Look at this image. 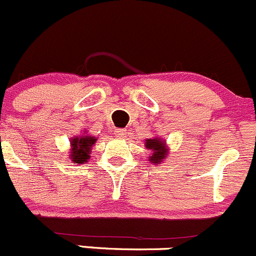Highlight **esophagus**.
Returning a JSON list of instances; mask_svg holds the SVG:
<instances>
[{"instance_id": "34e87169", "label": "esophagus", "mask_w": 256, "mask_h": 256, "mask_svg": "<svg viewBox=\"0 0 256 256\" xmlns=\"http://www.w3.org/2000/svg\"><path fill=\"white\" fill-rule=\"evenodd\" d=\"M125 132H126V130H124V128H116L115 130V135L118 136V138L125 135Z\"/></svg>"}]
</instances>
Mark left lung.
Returning <instances> with one entry per match:
<instances>
[{
    "label": "left lung",
    "mask_w": 256,
    "mask_h": 256,
    "mask_svg": "<svg viewBox=\"0 0 256 256\" xmlns=\"http://www.w3.org/2000/svg\"><path fill=\"white\" fill-rule=\"evenodd\" d=\"M145 146L146 148L151 151L150 156H148V161L155 164V165L164 162V160L168 158V151H170L166 141L161 138H146Z\"/></svg>",
    "instance_id": "8db88e82"
}]
</instances>
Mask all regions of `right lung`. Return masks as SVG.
Wrapping results in <instances>:
<instances>
[{"mask_svg":"<svg viewBox=\"0 0 256 256\" xmlns=\"http://www.w3.org/2000/svg\"><path fill=\"white\" fill-rule=\"evenodd\" d=\"M96 141H98V138L90 135L88 131H84V132H81V135L71 138L70 151H68V156H70L71 161L75 165L88 162L90 160L92 146L95 145Z\"/></svg>","mask_w":256,"mask_h":256,"instance_id":"right-lung-1","label":"right lung"}]
</instances>
